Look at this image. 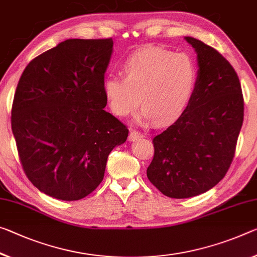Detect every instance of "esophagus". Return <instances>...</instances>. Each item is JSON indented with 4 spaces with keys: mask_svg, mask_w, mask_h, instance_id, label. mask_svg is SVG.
<instances>
[{
    "mask_svg": "<svg viewBox=\"0 0 257 257\" xmlns=\"http://www.w3.org/2000/svg\"><path fill=\"white\" fill-rule=\"evenodd\" d=\"M141 137H143V134L140 133V132H137V130H135V129H132V130H130L128 140L130 142H134V141H136V140H138V138H141Z\"/></svg>",
    "mask_w": 257,
    "mask_h": 257,
    "instance_id": "esophagus-1",
    "label": "esophagus"
}]
</instances>
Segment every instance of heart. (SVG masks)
Listing matches in <instances>:
<instances>
[{
  "label": "heart",
  "mask_w": 257,
  "mask_h": 257,
  "mask_svg": "<svg viewBox=\"0 0 257 257\" xmlns=\"http://www.w3.org/2000/svg\"><path fill=\"white\" fill-rule=\"evenodd\" d=\"M124 76L109 75L104 95L111 111L127 116L135 111L140 121L167 124L180 115L197 83L198 70L192 57L158 47H145L122 65ZM141 98H139V96Z\"/></svg>",
  "instance_id": "b5f03b06"
}]
</instances>
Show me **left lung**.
<instances>
[{"label": "left lung", "instance_id": "1", "mask_svg": "<svg viewBox=\"0 0 257 257\" xmlns=\"http://www.w3.org/2000/svg\"><path fill=\"white\" fill-rule=\"evenodd\" d=\"M198 55L194 90L181 116L153 138L150 182L169 198L195 197L225 176L243 121V97L232 65L216 49L186 36Z\"/></svg>", "mask_w": 257, "mask_h": 257}]
</instances>
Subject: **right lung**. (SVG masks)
Segmentation results:
<instances>
[{
  "instance_id": "right-lung-1",
  "label": "right lung",
  "mask_w": 257,
  "mask_h": 257,
  "mask_svg": "<svg viewBox=\"0 0 257 257\" xmlns=\"http://www.w3.org/2000/svg\"><path fill=\"white\" fill-rule=\"evenodd\" d=\"M113 40L70 39L24 70L11 108L20 164L41 192L80 200L104 178L107 157L127 125L104 107Z\"/></svg>"
}]
</instances>
